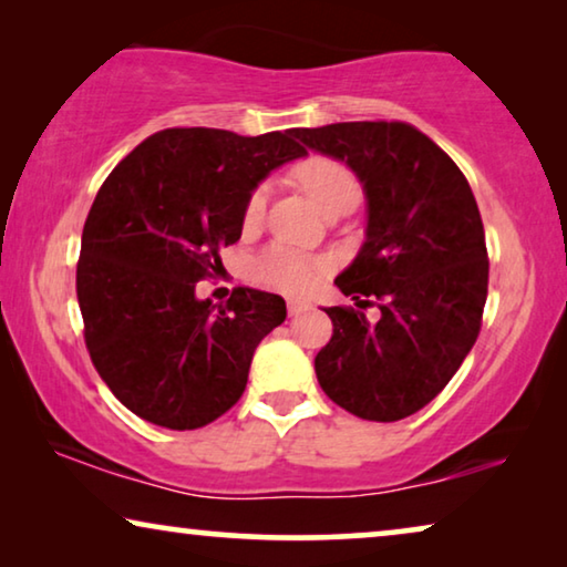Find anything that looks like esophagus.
Returning a JSON list of instances; mask_svg holds the SVG:
<instances>
[{"label":"esophagus","instance_id":"1","mask_svg":"<svg viewBox=\"0 0 567 567\" xmlns=\"http://www.w3.org/2000/svg\"><path fill=\"white\" fill-rule=\"evenodd\" d=\"M308 308H310V300L306 298H287V310H290V316H300V312Z\"/></svg>","mask_w":567,"mask_h":567}]
</instances>
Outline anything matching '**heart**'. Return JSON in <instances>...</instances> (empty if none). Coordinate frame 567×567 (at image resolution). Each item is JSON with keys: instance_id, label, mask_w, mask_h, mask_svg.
<instances>
[{"instance_id": "1", "label": "heart", "mask_w": 567, "mask_h": 567, "mask_svg": "<svg viewBox=\"0 0 567 567\" xmlns=\"http://www.w3.org/2000/svg\"><path fill=\"white\" fill-rule=\"evenodd\" d=\"M292 175L323 214L353 208L361 198V185L357 177L331 157H308L306 163L295 167ZM265 208L267 185H259V188L251 190L247 206H244V221L257 224L265 216ZM255 272L261 282L277 287L282 292H306L310 287H316L320 277L328 272V265L323 259H312L277 244V247L261 251L255 261Z\"/></svg>"}]
</instances>
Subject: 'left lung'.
Here are the masks:
<instances>
[{"label": "left lung", "mask_w": 567, "mask_h": 567, "mask_svg": "<svg viewBox=\"0 0 567 567\" xmlns=\"http://www.w3.org/2000/svg\"><path fill=\"white\" fill-rule=\"evenodd\" d=\"M292 134L341 159L364 185L367 239L336 285L353 300L377 298L382 310L369 323L361 310L323 308L333 336L316 357L318 384L361 420L415 415L451 382L481 331L488 257L471 185L433 140L404 122Z\"/></svg>", "instance_id": "8db88e82"}]
</instances>
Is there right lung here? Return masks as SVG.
Masks as SVG:
<instances>
[{
    "instance_id": "add662e5",
    "label": "right lung",
    "mask_w": 567,
    "mask_h": 567,
    "mask_svg": "<svg viewBox=\"0 0 567 567\" xmlns=\"http://www.w3.org/2000/svg\"><path fill=\"white\" fill-rule=\"evenodd\" d=\"M292 137L163 130L96 193L75 269L83 336L109 390L152 425L196 430L231 410L259 341L287 316L280 295L236 287L214 306L196 285L239 241L251 190L308 155Z\"/></svg>"
}]
</instances>
